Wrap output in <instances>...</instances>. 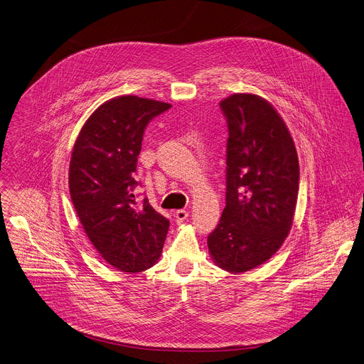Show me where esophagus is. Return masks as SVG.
Instances as JSON below:
<instances>
[{
	"label": "esophagus",
	"mask_w": 364,
	"mask_h": 364,
	"mask_svg": "<svg viewBox=\"0 0 364 364\" xmlns=\"http://www.w3.org/2000/svg\"><path fill=\"white\" fill-rule=\"evenodd\" d=\"M188 210H185V209H178L176 212H175V220H176V223H182L186 218H188Z\"/></svg>",
	"instance_id": "obj_1"
}]
</instances>
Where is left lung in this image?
<instances>
[{"mask_svg":"<svg viewBox=\"0 0 364 364\" xmlns=\"http://www.w3.org/2000/svg\"><path fill=\"white\" fill-rule=\"evenodd\" d=\"M228 122L226 206L208 236L213 262L230 273L263 264L287 237L299 192V159L279 112L259 95L220 101Z\"/></svg>","mask_w":364,"mask_h":364,"instance_id":"obj_1","label":"left lung"}]
</instances>
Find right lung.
<instances>
[{
  "label": "right lung",
  "instance_id": "1",
  "mask_svg": "<svg viewBox=\"0 0 364 364\" xmlns=\"http://www.w3.org/2000/svg\"><path fill=\"white\" fill-rule=\"evenodd\" d=\"M171 104L124 95L98 107L75 141L70 195L80 222L102 259L121 272L138 273L161 257L169 220L134 189L138 155L151 119Z\"/></svg>",
  "mask_w": 364,
  "mask_h": 364
}]
</instances>
